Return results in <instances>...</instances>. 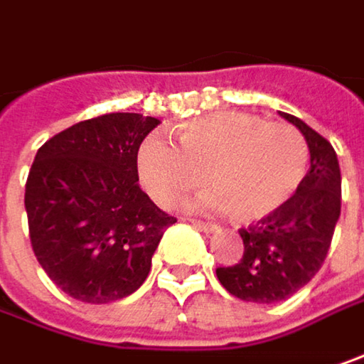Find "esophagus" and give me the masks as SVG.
<instances>
[{
	"instance_id": "obj_1",
	"label": "esophagus",
	"mask_w": 364,
	"mask_h": 364,
	"mask_svg": "<svg viewBox=\"0 0 364 364\" xmlns=\"http://www.w3.org/2000/svg\"><path fill=\"white\" fill-rule=\"evenodd\" d=\"M191 223L194 228H198L200 231H215L217 225L215 223H209V221H200V219H191Z\"/></svg>"
}]
</instances>
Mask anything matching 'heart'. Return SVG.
Listing matches in <instances>:
<instances>
[{"label": "heart", "mask_w": 364, "mask_h": 364, "mask_svg": "<svg viewBox=\"0 0 364 364\" xmlns=\"http://www.w3.org/2000/svg\"><path fill=\"white\" fill-rule=\"evenodd\" d=\"M178 147L147 136L136 149V173L157 205L172 209L205 184V205L233 223L272 217L305 180L309 147L297 129L247 112H210L173 129Z\"/></svg>", "instance_id": "heart-1"}]
</instances>
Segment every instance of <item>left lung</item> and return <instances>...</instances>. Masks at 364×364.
<instances>
[{
  "label": "left lung",
  "instance_id": "left-lung-1",
  "mask_svg": "<svg viewBox=\"0 0 364 364\" xmlns=\"http://www.w3.org/2000/svg\"><path fill=\"white\" fill-rule=\"evenodd\" d=\"M281 117L305 136L309 172L279 213L240 229L242 260L217 268V279L229 293L252 303L289 299L311 281L326 260L340 217L342 178L334 147L297 117Z\"/></svg>",
  "mask_w": 364,
  "mask_h": 364
}]
</instances>
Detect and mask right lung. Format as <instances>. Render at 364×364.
<instances>
[{
    "label": "right lung",
    "mask_w": 364,
    "mask_h": 364,
    "mask_svg": "<svg viewBox=\"0 0 364 364\" xmlns=\"http://www.w3.org/2000/svg\"><path fill=\"white\" fill-rule=\"evenodd\" d=\"M157 124L110 112L36 151L24 194L30 244L48 279L73 299L100 305L135 293L176 223L139 186L136 149Z\"/></svg>",
    "instance_id": "add662e5"
}]
</instances>
